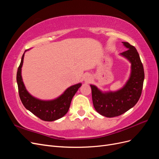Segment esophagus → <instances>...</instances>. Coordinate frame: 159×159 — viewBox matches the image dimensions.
<instances>
[{
  "label": "esophagus",
  "instance_id": "obj_1",
  "mask_svg": "<svg viewBox=\"0 0 159 159\" xmlns=\"http://www.w3.org/2000/svg\"><path fill=\"white\" fill-rule=\"evenodd\" d=\"M84 81L86 83H90L91 81V78L89 75H86L84 78Z\"/></svg>",
  "mask_w": 159,
  "mask_h": 159
}]
</instances>
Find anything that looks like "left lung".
Listing matches in <instances>:
<instances>
[{"label":"left lung","mask_w":159,"mask_h":159,"mask_svg":"<svg viewBox=\"0 0 159 159\" xmlns=\"http://www.w3.org/2000/svg\"><path fill=\"white\" fill-rule=\"evenodd\" d=\"M122 43L128 50L120 54L131 64V74L125 85L116 91L107 92L90 85L94 108L106 117H117L127 111L136 105L142 93L145 73L140 56L133 46L126 42Z\"/></svg>","instance_id":"left-lung-1"}]
</instances>
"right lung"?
<instances>
[{
  "label": "right lung",
  "mask_w": 159,
  "mask_h": 159,
  "mask_svg": "<svg viewBox=\"0 0 159 159\" xmlns=\"http://www.w3.org/2000/svg\"><path fill=\"white\" fill-rule=\"evenodd\" d=\"M24 56L25 53L22 56L16 74L19 96L23 105L36 117L45 121H53L64 117L68 113L71 99L81 87V84L79 83L70 86L63 94L55 99L45 101L33 97L26 90L22 78L21 70Z\"/></svg>",
  "instance_id": "obj_1"
}]
</instances>
